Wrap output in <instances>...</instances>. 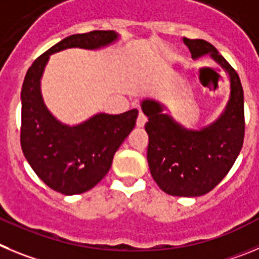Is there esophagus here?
<instances>
[{
	"label": "esophagus",
	"instance_id": "esophagus-1",
	"mask_svg": "<svg viewBox=\"0 0 259 259\" xmlns=\"http://www.w3.org/2000/svg\"><path fill=\"white\" fill-rule=\"evenodd\" d=\"M146 122H147V117L143 115V113L141 112L138 115V118H137V126H138V127H143L144 125H146Z\"/></svg>",
	"mask_w": 259,
	"mask_h": 259
}]
</instances>
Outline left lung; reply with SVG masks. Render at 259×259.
<instances>
[{"label":"left lung","instance_id":"obj_1","mask_svg":"<svg viewBox=\"0 0 259 259\" xmlns=\"http://www.w3.org/2000/svg\"><path fill=\"white\" fill-rule=\"evenodd\" d=\"M192 59L210 55L230 77V99L222 115L200 130L186 129L166 107L153 99L142 101L148 117L147 160L151 176L171 196L196 197L213 190L230 171L244 142V92L239 74L205 39L183 38Z\"/></svg>","mask_w":259,"mask_h":259}]
</instances>
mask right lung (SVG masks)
<instances>
[{
  "mask_svg": "<svg viewBox=\"0 0 259 259\" xmlns=\"http://www.w3.org/2000/svg\"><path fill=\"white\" fill-rule=\"evenodd\" d=\"M115 31L72 34L33 62L22 88L20 144L38 178L63 195H77L98 185L108 173L113 155L135 126L138 109L120 115L97 113L74 126L62 124L46 108L41 77L51 54L71 48L95 50L113 44Z\"/></svg>",
  "mask_w": 259,
  "mask_h": 259,
  "instance_id": "obj_1",
  "label": "right lung"
}]
</instances>
